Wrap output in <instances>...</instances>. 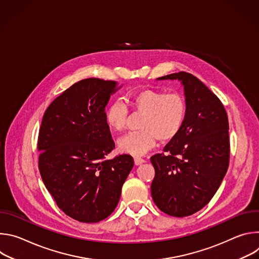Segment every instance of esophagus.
I'll list each match as a JSON object with an SVG mask.
<instances>
[{
  "label": "esophagus",
  "instance_id": "obj_1",
  "mask_svg": "<svg viewBox=\"0 0 259 259\" xmlns=\"http://www.w3.org/2000/svg\"><path fill=\"white\" fill-rule=\"evenodd\" d=\"M134 162H135V165H141L142 163H144L145 162V160L144 159H142V158H139V157H135L134 158Z\"/></svg>",
  "mask_w": 259,
  "mask_h": 259
}]
</instances>
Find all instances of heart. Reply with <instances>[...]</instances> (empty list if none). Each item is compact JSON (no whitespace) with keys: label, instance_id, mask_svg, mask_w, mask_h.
Listing matches in <instances>:
<instances>
[{"label":"heart","instance_id":"heart-1","mask_svg":"<svg viewBox=\"0 0 259 259\" xmlns=\"http://www.w3.org/2000/svg\"><path fill=\"white\" fill-rule=\"evenodd\" d=\"M131 105L144 114L140 131L130 132L118 140L119 150L132 156H143L160 140H170L181 130L187 117V101L178 92L165 93L158 90H144L130 97ZM128 107L122 99L109 104L105 113L107 125L122 131L126 127Z\"/></svg>","mask_w":259,"mask_h":259}]
</instances>
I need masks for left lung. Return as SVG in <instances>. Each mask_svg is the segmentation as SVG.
<instances>
[{"label":"left lung","instance_id":"left-lung-1","mask_svg":"<svg viewBox=\"0 0 259 259\" xmlns=\"http://www.w3.org/2000/svg\"><path fill=\"white\" fill-rule=\"evenodd\" d=\"M158 80H178L187 117L179 133L154 155L152 197L164 213L184 217L206 206L217 192L230 162L229 120L224 104L192 73L179 71Z\"/></svg>","mask_w":259,"mask_h":259}]
</instances>
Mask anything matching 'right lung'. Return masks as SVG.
I'll return each instance as SVG.
<instances>
[{"instance_id":"right-lung-1","label":"right lung","mask_w":259,"mask_h":259,"mask_svg":"<svg viewBox=\"0 0 259 259\" xmlns=\"http://www.w3.org/2000/svg\"><path fill=\"white\" fill-rule=\"evenodd\" d=\"M120 88L115 81L82 80L43 116L38 139L43 182L57 206L80 223H98L113 213L134 165L126 154L105 160L115 142L104 110Z\"/></svg>"}]
</instances>
